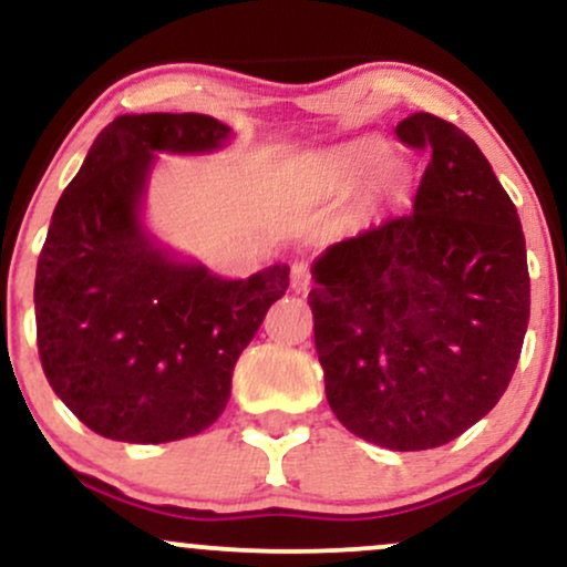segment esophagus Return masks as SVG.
<instances>
[{"label":"esophagus","instance_id":"obj_1","mask_svg":"<svg viewBox=\"0 0 567 567\" xmlns=\"http://www.w3.org/2000/svg\"><path fill=\"white\" fill-rule=\"evenodd\" d=\"M290 288L296 292H306L311 288V275H309V269H306V264H292Z\"/></svg>","mask_w":567,"mask_h":567}]
</instances>
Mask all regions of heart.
Wrapping results in <instances>:
<instances>
[{"mask_svg": "<svg viewBox=\"0 0 567 567\" xmlns=\"http://www.w3.org/2000/svg\"><path fill=\"white\" fill-rule=\"evenodd\" d=\"M383 154H386V148H383L379 141H365V143H357V146L347 148V152L341 154V159H338V162H341L343 171H351V173L370 171V167L379 165V162L383 159ZM389 181H392V184H400L402 173L392 171V173H389Z\"/></svg>", "mask_w": 567, "mask_h": 567, "instance_id": "heart-1", "label": "heart"}]
</instances>
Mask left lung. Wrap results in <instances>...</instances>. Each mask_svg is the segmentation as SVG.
<instances>
[{"instance_id": "left-lung-1", "label": "left lung", "mask_w": 567, "mask_h": 567, "mask_svg": "<svg viewBox=\"0 0 567 567\" xmlns=\"http://www.w3.org/2000/svg\"><path fill=\"white\" fill-rule=\"evenodd\" d=\"M394 133L432 152L413 210L330 245L309 306L336 419L389 451H426L509 386L530 277L517 207L477 143L424 112Z\"/></svg>"}]
</instances>
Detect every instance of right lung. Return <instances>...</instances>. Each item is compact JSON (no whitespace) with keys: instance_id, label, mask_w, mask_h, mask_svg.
Returning a JSON list of instances; mask_svg holds the SVG:
<instances>
[{"instance_id":"1","label":"right lung","mask_w":567,"mask_h":567,"mask_svg":"<svg viewBox=\"0 0 567 567\" xmlns=\"http://www.w3.org/2000/svg\"><path fill=\"white\" fill-rule=\"evenodd\" d=\"M229 133L207 114L116 116L58 199L34 282L39 360L101 437L157 445L216 424L239 354L288 290L285 264L224 279L141 226L154 152H213Z\"/></svg>"}]
</instances>
